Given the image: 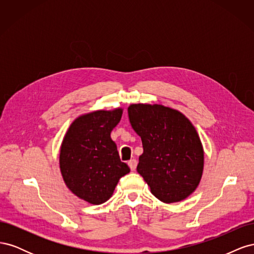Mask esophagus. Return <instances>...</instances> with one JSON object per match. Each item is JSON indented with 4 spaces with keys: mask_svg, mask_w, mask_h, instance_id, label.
<instances>
[{
    "mask_svg": "<svg viewBox=\"0 0 254 254\" xmlns=\"http://www.w3.org/2000/svg\"><path fill=\"white\" fill-rule=\"evenodd\" d=\"M128 165H129V167H130V170H131L132 172L135 171L136 165H137L136 160H135V159H131L130 161H128Z\"/></svg>",
    "mask_w": 254,
    "mask_h": 254,
    "instance_id": "esophagus-1",
    "label": "esophagus"
}]
</instances>
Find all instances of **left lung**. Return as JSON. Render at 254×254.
Returning <instances> with one entry per match:
<instances>
[{
	"instance_id": "obj_1",
	"label": "left lung",
	"mask_w": 254,
	"mask_h": 254,
	"mask_svg": "<svg viewBox=\"0 0 254 254\" xmlns=\"http://www.w3.org/2000/svg\"><path fill=\"white\" fill-rule=\"evenodd\" d=\"M128 117L144 149L136 171L151 194L165 203L184 200L200 183L204 166L194 125L180 111L159 104H131Z\"/></svg>"
}]
</instances>
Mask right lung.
I'll use <instances>...</instances> for the list:
<instances>
[{"label": "right lung", "mask_w": 254, "mask_h": 254, "mask_svg": "<svg viewBox=\"0 0 254 254\" xmlns=\"http://www.w3.org/2000/svg\"><path fill=\"white\" fill-rule=\"evenodd\" d=\"M122 114L121 107L81 114L72 122L61 143V176L66 188L88 203L109 200L121 177L130 172L110 136Z\"/></svg>", "instance_id": "right-lung-1"}]
</instances>
